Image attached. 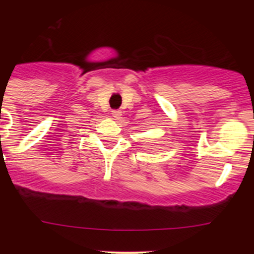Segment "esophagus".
<instances>
[{"instance_id":"34e87169","label":"esophagus","mask_w":254,"mask_h":254,"mask_svg":"<svg viewBox=\"0 0 254 254\" xmlns=\"http://www.w3.org/2000/svg\"><path fill=\"white\" fill-rule=\"evenodd\" d=\"M112 115L114 118H120V117H122V112H120V111H112Z\"/></svg>"}]
</instances>
